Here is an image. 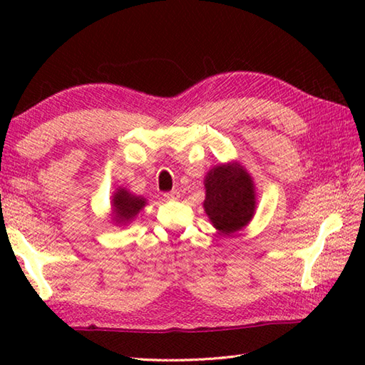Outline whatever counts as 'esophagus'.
Returning a JSON list of instances; mask_svg holds the SVG:
<instances>
[{
  "instance_id": "1",
  "label": "esophagus",
  "mask_w": 365,
  "mask_h": 365,
  "mask_svg": "<svg viewBox=\"0 0 365 365\" xmlns=\"http://www.w3.org/2000/svg\"><path fill=\"white\" fill-rule=\"evenodd\" d=\"M163 196H165L166 199H178V197H180V192H178L177 190H173V191L165 192V195H163Z\"/></svg>"
}]
</instances>
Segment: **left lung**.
I'll list each match as a JSON object with an SVG mask.
<instances>
[{
    "label": "left lung",
    "mask_w": 365,
    "mask_h": 365,
    "mask_svg": "<svg viewBox=\"0 0 365 365\" xmlns=\"http://www.w3.org/2000/svg\"><path fill=\"white\" fill-rule=\"evenodd\" d=\"M204 208L213 226L224 235L245 227L255 208L254 185L240 165H220L205 177Z\"/></svg>",
    "instance_id": "8db88e82"
}]
</instances>
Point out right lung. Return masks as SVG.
Listing matches in <instances>:
<instances>
[{
  "instance_id": "add662e5",
  "label": "right lung",
  "mask_w": 365,
  "mask_h": 365,
  "mask_svg": "<svg viewBox=\"0 0 365 365\" xmlns=\"http://www.w3.org/2000/svg\"><path fill=\"white\" fill-rule=\"evenodd\" d=\"M145 205V200L143 197H136L130 195L127 190H118L113 199L115 222L125 224L131 221L139 213V210Z\"/></svg>"
}]
</instances>
